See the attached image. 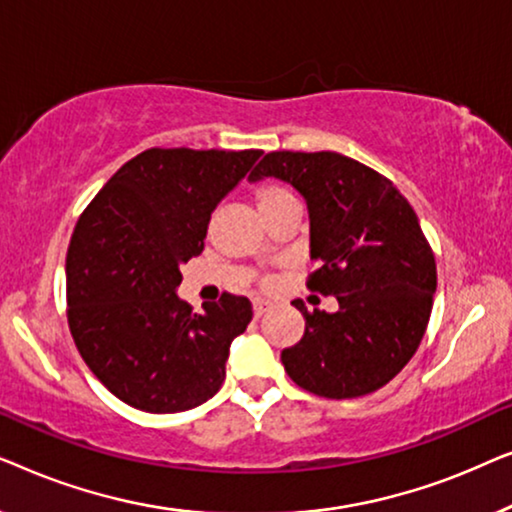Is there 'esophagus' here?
<instances>
[{
	"label": "esophagus",
	"mask_w": 512,
	"mask_h": 512,
	"mask_svg": "<svg viewBox=\"0 0 512 512\" xmlns=\"http://www.w3.org/2000/svg\"><path fill=\"white\" fill-rule=\"evenodd\" d=\"M272 310V303H268V300H254V314L256 317H263L265 312Z\"/></svg>",
	"instance_id": "obj_1"
}]
</instances>
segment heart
Wrapping results in <instances>:
<instances>
[{"instance_id": "b5f03b06", "label": "heart", "mask_w": 512, "mask_h": 512, "mask_svg": "<svg viewBox=\"0 0 512 512\" xmlns=\"http://www.w3.org/2000/svg\"><path fill=\"white\" fill-rule=\"evenodd\" d=\"M254 198H256L258 209H261V214H263V212H268L270 207L279 205L282 200L293 198V195L279 184H261L254 191Z\"/></svg>"}]
</instances>
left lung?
Segmentation results:
<instances>
[{"label": "left lung", "instance_id": "obj_1", "mask_svg": "<svg viewBox=\"0 0 512 512\" xmlns=\"http://www.w3.org/2000/svg\"><path fill=\"white\" fill-rule=\"evenodd\" d=\"M282 179L310 209L307 289L338 312H307L305 335L284 349V370L324 398L373 394L417 352L436 293V258L410 202L380 172L335 151H272L249 174Z\"/></svg>", "mask_w": 512, "mask_h": 512}]
</instances>
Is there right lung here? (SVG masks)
<instances>
[{
  "mask_svg": "<svg viewBox=\"0 0 512 512\" xmlns=\"http://www.w3.org/2000/svg\"><path fill=\"white\" fill-rule=\"evenodd\" d=\"M263 151L146 149L83 209L67 249L76 349L116 398L144 412L205 403L226 377L251 303L223 293L202 310L177 296L181 265L205 249L216 205Z\"/></svg>",
  "mask_w": 512,
  "mask_h": 512,
  "instance_id": "1",
  "label": "right lung"
}]
</instances>
